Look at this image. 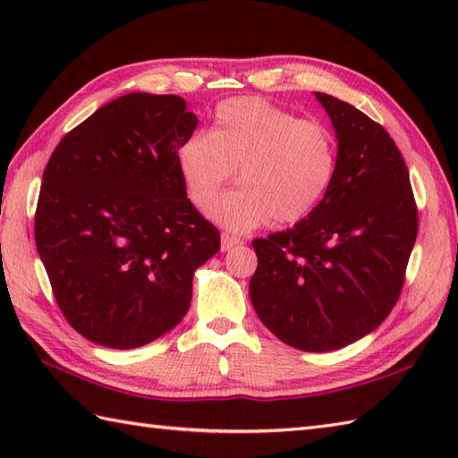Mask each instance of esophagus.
Returning <instances> with one entry per match:
<instances>
[{"instance_id": "esophagus-1", "label": "esophagus", "mask_w": 458, "mask_h": 458, "mask_svg": "<svg viewBox=\"0 0 458 458\" xmlns=\"http://www.w3.org/2000/svg\"><path fill=\"white\" fill-rule=\"evenodd\" d=\"M240 238L238 236H234V234H230V232H222V250L226 251V250H232L234 246H238L240 244Z\"/></svg>"}]
</instances>
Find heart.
Wrapping results in <instances>:
<instances>
[{
    "instance_id": "b5f03b06",
    "label": "heart",
    "mask_w": 458,
    "mask_h": 458,
    "mask_svg": "<svg viewBox=\"0 0 458 458\" xmlns=\"http://www.w3.org/2000/svg\"><path fill=\"white\" fill-rule=\"evenodd\" d=\"M246 187L210 208L222 226L244 232L274 218L293 224L313 212L336 169L335 135L323 122L295 118L256 96L222 102L210 133L177 149V169L194 207L204 208L238 177Z\"/></svg>"
}]
</instances>
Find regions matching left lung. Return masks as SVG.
<instances>
[{
	"label": "left lung",
	"mask_w": 458,
	"mask_h": 458,
	"mask_svg": "<svg viewBox=\"0 0 458 458\" xmlns=\"http://www.w3.org/2000/svg\"><path fill=\"white\" fill-rule=\"evenodd\" d=\"M333 120L338 155L323 200L293 228L251 242L256 313L285 344L328 352L372 333L392 313L417 238L410 171L382 125L315 92Z\"/></svg>",
	"instance_id": "8db88e82"
}]
</instances>
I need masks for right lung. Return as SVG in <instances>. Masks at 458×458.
Listing matches in <instances>:
<instances>
[{
	"label": "right lung",
	"mask_w": 458,
	"mask_h": 458,
	"mask_svg": "<svg viewBox=\"0 0 458 458\" xmlns=\"http://www.w3.org/2000/svg\"><path fill=\"white\" fill-rule=\"evenodd\" d=\"M197 123L181 96L131 92L68 131L47 163L37 251L66 323L90 343L128 350L169 333L194 269L220 250L177 169Z\"/></svg>",
	"instance_id": "obj_1"
}]
</instances>
